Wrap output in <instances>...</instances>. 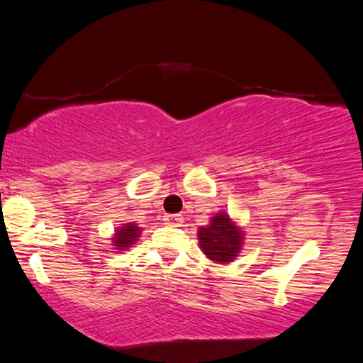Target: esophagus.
I'll return each mask as SVG.
<instances>
[{"label":"esophagus","mask_w":363,"mask_h":363,"mask_svg":"<svg viewBox=\"0 0 363 363\" xmlns=\"http://www.w3.org/2000/svg\"><path fill=\"white\" fill-rule=\"evenodd\" d=\"M163 220H165L167 225H170V226H180L183 223V216L182 215H165Z\"/></svg>","instance_id":"1"}]
</instances>
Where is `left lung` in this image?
Instances as JSON below:
<instances>
[{
  "label": "left lung",
  "mask_w": 363,
  "mask_h": 363,
  "mask_svg": "<svg viewBox=\"0 0 363 363\" xmlns=\"http://www.w3.org/2000/svg\"><path fill=\"white\" fill-rule=\"evenodd\" d=\"M200 250L208 259L228 264L240 255L245 245V231L231 220L225 211L216 213L210 220V225L198 230Z\"/></svg>",
  "instance_id": "left-lung-1"
}]
</instances>
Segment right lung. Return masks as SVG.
Returning a JSON list of instances; mask_svg holds the SVG:
<instances>
[{"instance_id": "add662e5", "label": "right lung", "mask_w": 363, "mask_h": 363, "mask_svg": "<svg viewBox=\"0 0 363 363\" xmlns=\"http://www.w3.org/2000/svg\"><path fill=\"white\" fill-rule=\"evenodd\" d=\"M140 233L142 228H138L135 223H125V225H122L118 230H116V235L112 238L113 246H116V250L121 251L127 250V247H130L133 242L138 241Z\"/></svg>"}]
</instances>
